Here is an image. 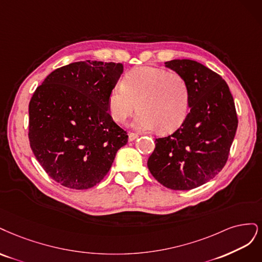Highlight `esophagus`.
<instances>
[{
	"instance_id": "obj_1",
	"label": "esophagus",
	"mask_w": 262,
	"mask_h": 262,
	"mask_svg": "<svg viewBox=\"0 0 262 262\" xmlns=\"http://www.w3.org/2000/svg\"><path fill=\"white\" fill-rule=\"evenodd\" d=\"M136 138H138V134H135V133H129L128 134V140L129 141H133Z\"/></svg>"
}]
</instances>
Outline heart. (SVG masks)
Listing matches in <instances>:
<instances>
[{
    "mask_svg": "<svg viewBox=\"0 0 262 262\" xmlns=\"http://www.w3.org/2000/svg\"><path fill=\"white\" fill-rule=\"evenodd\" d=\"M137 104L134 127L168 134L180 128L190 108V89L183 76L158 67L142 66L128 72L121 83L110 90L106 106L110 116L123 124Z\"/></svg>",
    "mask_w": 262,
    "mask_h": 262,
    "instance_id": "1",
    "label": "heart"
}]
</instances>
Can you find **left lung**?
I'll return each instance as SVG.
<instances>
[{
    "instance_id": "1",
    "label": "left lung",
    "mask_w": 262,
    "mask_h": 262,
    "mask_svg": "<svg viewBox=\"0 0 262 262\" xmlns=\"http://www.w3.org/2000/svg\"><path fill=\"white\" fill-rule=\"evenodd\" d=\"M165 66L188 82L190 111L175 133L156 139L147 164L163 186L189 190L212 180L224 167L237 129V114L220 75L191 60H172Z\"/></svg>"
}]
</instances>
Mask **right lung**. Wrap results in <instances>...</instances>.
I'll list each match as a JSON object with an SVG mask.
<instances>
[{"label": "right lung", "instance_id": "add662e5", "mask_svg": "<svg viewBox=\"0 0 262 262\" xmlns=\"http://www.w3.org/2000/svg\"><path fill=\"white\" fill-rule=\"evenodd\" d=\"M121 63L80 61L53 71L29 102L30 148L52 180L72 189L96 186L127 133L110 116L106 99Z\"/></svg>", "mask_w": 262, "mask_h": 262}]
</instances>
